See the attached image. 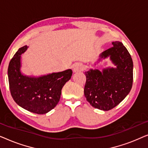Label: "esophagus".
Masks as SVG:
<instances>
[{
    "label": "esophagus",
    "instance_id": "esophagus-1",
    "mask_svg": "<svg viewBox=\"0 0 148 148\" xmlns=\"http://www.w3.org/2000/svg\"><path fill=\"white\" fill-rule=\"evenodd\" d=\"M82 69V65L79 63H77L73 66V71L77 72L80 71Z\"/></svg>",
    "mask_w": 148,
    "mask_h": 148
}]
</instances>
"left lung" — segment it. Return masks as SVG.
I'll return each instance as SVG.
<instances>
[{"label": "left lung", "instance_id": "obj_1", "mask_svg": "<svg viewBox=\"0 0 148 148\" xmlns=\"http://www.w3.org/2000/svg\"><path fill=\"white\" fill-rule=\"evenodd\" d=\"M113 46L100 54V61L110 56L116 68L90 69L85 72L86 82L84 95L94 108L109 110L124 100L132 88L133 64L131 56L123 43L112 42Z\"/></svg>", "mask_w": 148, "mask_h": 148}]
</instances>
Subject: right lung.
<instances>
[{
  "label": "right lung",
  "instance_id": "right-lung-1",
  "mask_svg": "<svg viewBox=\"0 0 148 148\" xmlns=\"http://www.w3.org/2000/svg\"><path fill=\"white\" fill-rule=\"evenodd\" d=\"M27 49L20 48L11 58L8 67L10 92L19 106L31 112L46 114L59 102L62 87L72 76L71 69L35 77L21 73V54Z\"/></svg>",
  "mask_w": 148,
  "mask_h": 148
}]
</instances>
